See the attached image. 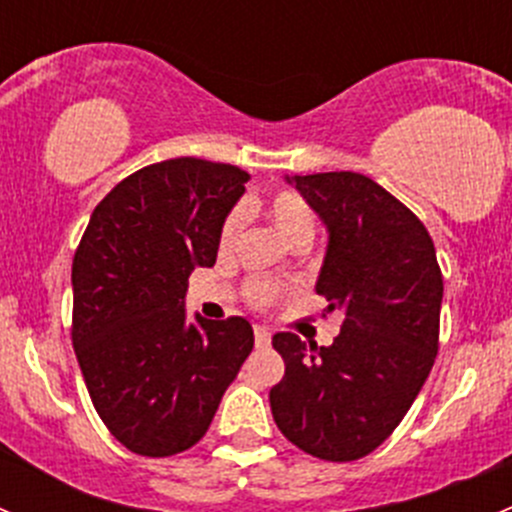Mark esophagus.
I'll return each instance as SVG.
<instances>
[{
	"label": "esophagus",
	"mask_w": 512,
	"mask_h": 512,
	"mask_svg": "<svg viewBox=\"0 0 512 512\" xmlns=\"http://www.w3.org/2000/svg\"><path fill=\"white\" fill-rule=\"evenodd\" d=\"M255 344H257V349L270 347V344H272V334L267 332L265 327H255Z\"/></svg>",
	"instance_id": "34e87169"
}]
</instances>
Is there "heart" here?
<instances>
[{
	"instance_id": "1",
	"label": "heart",
	"mask_w": 512,
	"mask_h": 512,
	"mask_svg": "<svg viewBox=\"0 0 512 512\" xmlns=\"http://www.w3.org/2000/svg\"><path fill=\"white\" fill-rule=\"evenodd\" d=\"M265 215L270 218V223L275 225V230L280 232L282 237L289 242V245H297V242H312L314 230H317V215L309 208L307 200L297 193H289V190H282V193L272 195L265 203ZM242 230V215L230 213L225 218L223 227H220V250H230L235 245L237 235ZM272 287L267 285H252L250 297L255 304H267L272 299Z\"/></svg>"
}]
</instances>
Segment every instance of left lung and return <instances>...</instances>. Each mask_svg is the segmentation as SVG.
<instances>
[{
  "instance_id": "obj_1",
  "label": "left lung",
  "mask_w": 512,
  "mask_h": 512,
  "mask_svg": "<svg viewBox=\"0 0 512 512\" xmlns=\"http://www.w3.org/2000/svg\"><path fill=\"white\" fill-rule=\"evenodd\" d=\"M327 227L317 294L344 324L329 347L272 337L285 376L270 391L287 441L322 461H356L391 436L438 352L443 277L421 220L352 170L285 175Z\"/></svg>"
}]
</instances>
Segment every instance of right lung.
<instances>
[{"mask_svg": "<svg viewBox=\"0 0 512 512\" xmlns=\"http://www.w3.org/2000/svg\"><path fill=\"white\" fill-rule=\"evenodd\" d=\"M250 175L173 158L128 175L91 213L71 267L74 352L108 431L138 456L200 441L252 352L247 319H188L195 267H213L220 227Z\"/></svg>", "mask_w": 512, "mask_h": 512, "instance_id": "right-lung-1", "label": "right lung"}]
</instances>
